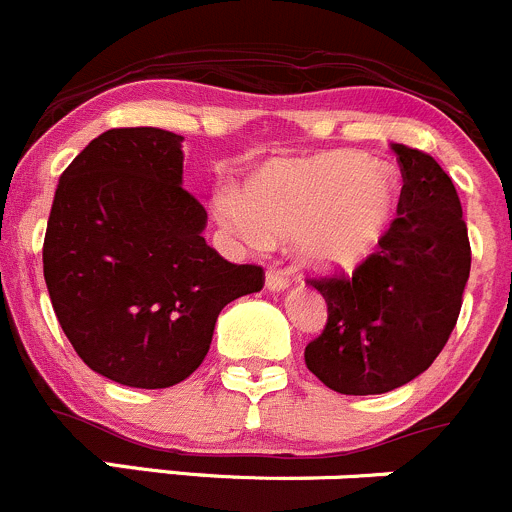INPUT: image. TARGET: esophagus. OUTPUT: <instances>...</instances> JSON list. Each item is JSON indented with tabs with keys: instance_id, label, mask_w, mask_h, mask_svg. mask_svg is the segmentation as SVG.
<instances>
[{
	"instance_id": "34e87169",
	"label": "esophagus",
	"mask_w": 512,
	"mask_h": 512,
	"mask_svg": "<svg viewBox=\"0 0 512 512\" xmlns=\"http://www.w3.org/2000/svg\"><path fill=\"white\" fill-rule=\"evenodd\" d=\"M289 286V279H286L284 271L269 269L266 271V289L269 291H284Z\"/></svg>"
}]
</instances>
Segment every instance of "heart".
Wrapping results in <instances>:
<instances>
[{"mask_svg":"<svg viewBox=\"0 0 512 512\" xmlns=\"http://www.w3.org/2000/svg\"><path fill=\"white\" fill-rule=\"evenodd\" d=\"M213 213L248 246L294 238L306 266L352 274L387 243L399 213V183L364 155L319 153L269 163L248 180L246 193L221 188Z\"/></svg>","mask_w":512,"mask_h":512,"instance_id":"obj_1","label":"heart"}]
</instances>
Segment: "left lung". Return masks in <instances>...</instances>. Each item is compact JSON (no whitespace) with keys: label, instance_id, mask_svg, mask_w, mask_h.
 Instances as JSON below:
<instances>
[{"label":"left lung","instance_id":"obj_1","mask_svg":"<svg viewBox=\"0 0 512 512\" xmlns=\"http://www.w3.org/2000/svg\"><path fill=\"white\" fill-rule=\"evenodd\" d=\"M399 213L382 251L352 276L311 279L324 332L306 367L339 394H384L425 372L450 339L470 276V241L450 175L432 155L392 143Z\"/></svg>","mask_w":512,"mask_h":512}]
</instances>
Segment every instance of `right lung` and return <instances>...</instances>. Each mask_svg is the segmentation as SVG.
Returning a JSON list of instances; mask_svg holds the SVG:
<instances>
[{"mask_svg": "<svg viewBox=\"0 0 512 512\" xmlns=\"http://www.w3.org/2000/svg\"><path fill=\"white\" fill-rule=\"evenodd\" d=\"M183 138L160 128L97 135L60 175L45 281L62 332L92 372L163 389L206 359L216 319L261 291L264 269L206 243L208 213L183 188Z\"/></svg>", "mask_w": 512, "mask_h": 512, "instance_id": "right-lung-1", "label": "right lung"}]
</instances>
